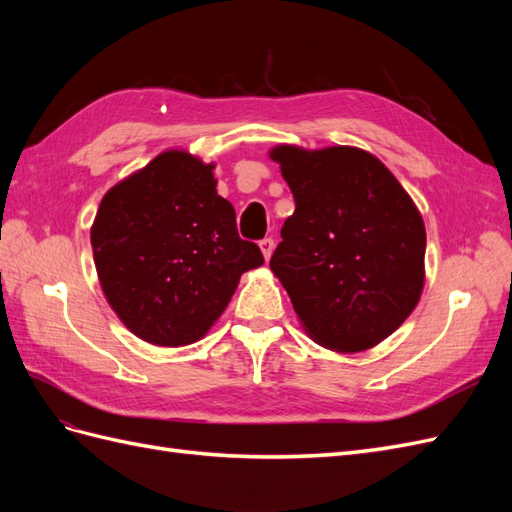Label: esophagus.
<instances>
[{"label": "esophagus", "instance_id": "obj_1", "mask_svg": "<svg viewBox=\"0 0 512 512\" xmlns=\"http://www.w3.org/2000/svg\"><path fill=\"white\" fill-rule=\"evenodd\" d=\"M273 250H275V241H273L271 237H267V239H262V241H260V252H262V256H265V260H269V258H271Z\"/></svg>", "mask_w": 512, "mask_h": 512}]
</instances>
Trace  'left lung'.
I'll use <instances>...</instances> for the list:
<instances>
[{"label":"left lung","instance_id":"obj_1","mask_svg":"<svg viewBox=\"0 0 512 512\" xmlns=\"http://www.w3.org/2000/svg\"><path fill=\"white\" fill-rule=\"evenodd\" d=\"M294 196L271 271L303 331L333 352H363L395 333L425 286V222L395 175L348 145H277Z\"/></svg>","mask_w":512,"mask_h":512}]
</instances>
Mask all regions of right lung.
<instances>
[{"instance_id":"right-lung-1","label":"right lung","mask_w":512,"mask_h":512,"mask_svg":"<svg viewBox=\"0 0 512 512\" xmlns=\"http://www.w3.org/2000/svg\"><path fill=\"white\" fill-rule=\"evenodd\" d=\"M213 168L190 151L166 149L115 183L91 224L104 297L147 344L203 339L241 275L265 262L256 243L239 237Z\"/></svg>"}]
</instances>
